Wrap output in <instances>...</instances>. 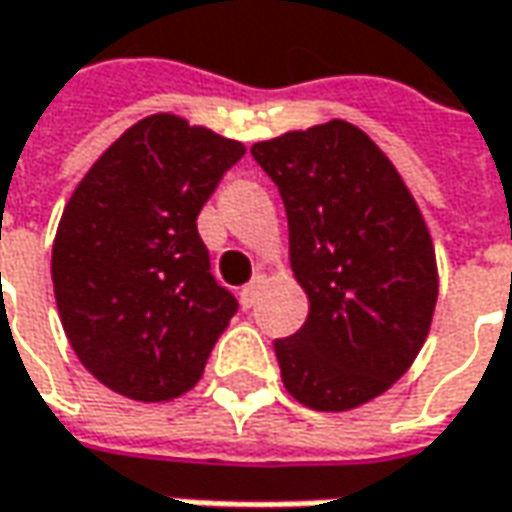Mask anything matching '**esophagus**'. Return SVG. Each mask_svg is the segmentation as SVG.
Masks as SVG:
<instances>
[{"instance_id":"1","label":"esophagus","mask_w":512,"mask_h":512,"mask_svg":"<svg viewBox=\"0 0 512 512\" xmlns=\"http://www.w3.org/2000/svg\"><path fill=\"white\" fill-rule=\"evenodd\" d=\"M262 287H264V273H256V276L250 279V284H245V287H242V304H245V307H253V304L259 301Z\"/></svg>"}]
</instances>
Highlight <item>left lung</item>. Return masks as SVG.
<instances>
[{"mask_svg": "<svg viewBox=\"0 0 512 512\" xmlns=\"http://www.w3.org/2000/svg\"><path fill=\"white\" fill-rule=\"evenodd\" d=\"M279 185L290 267L310 301L276 341L284 389L315 411H352L406 375L437 307V253L406 180L355 123L327 120L253 143Z\"/></svg>", "mask_w": 512, "mask_h": 512, "instance_id": "1", "label": "left lung"}]
</instances>
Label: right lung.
Here are the masks:
<instances>
[{
  "label": "right lung",
  "instance_id": "obj_1",
  "mask_svg": "<svg viewBox=\"0 0 512 512\" xmlns=\"http://www.w3.org/2000/svg\"><path fill=\"white\" fill-rule=\"evenodd\" d=\"M245 146L171 112L137 120L64 205L53 290L72 352L106 389L168 403L197 386L236 298L197 216Z\"/></svg>",
  "mask_w": 512,
  "mask_h": 512
}]
</instances>
